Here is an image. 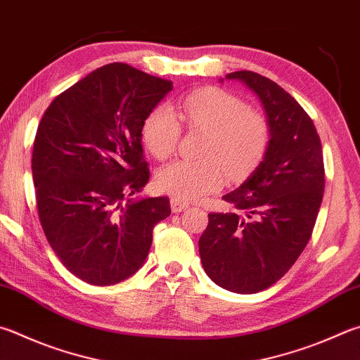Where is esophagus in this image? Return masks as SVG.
<instances>
[{
  "label": "esophagus",
  "mask_w": 360,
  "mask_h": 360,
  "mask_svg": "<svg viewBox=\"0 0 360 360\" xmlns=\"http://www.w3.org/2000/svg\"><path fill=\"white\" fill-rule=\"evenodd\" d=\"M172 211L173 212H182L184 211V209H187L188 207V205L186 201H181L179 198H172Z\"/></svg>",
  "instance_id": "esophagus-1"
}]
</instances>
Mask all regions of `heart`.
I'll return each mask as SVG.
<instances>
[{"instance_id": "heart-1", "label": "heart", "mask_w": 360, "mask_h": 360, "mask_svg": "<svg viewBox=\"0 0 360 360\" xmlns=\"http://www.w3.org/2000/svg\"><path fill=\"white\" fill-rule=\"evenodd\" d=\"M178 115L192 132H202L200 160H176L158 173V187L181 201L217 191L226 174L247 178L259 165L271 140L266 116L247 108L240 97L221 88L195 89L179 97ZM178 116L167 105L151 110L141 127L143 143L158 160L168 159L181 139Z\"/></svg>"}]
</instances>
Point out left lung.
I'll list each match as a JSON object with an SVG mask.
<instances>
[{
  "label": "left lung",
  "mask_w": 360,
  "mask_h": 360,
  "mask_svg": "<svg viewBox=\"0 0 360 360\" xmlns=\"http://www.w3.org/2000/svg\"><path fill=\"white\" fill-rule=\"evenodd\" d=\"M263 102L271 140L263 162L226 202L245 212H211L198 240L202 267L214 283L239 294L278 282L311 238L324 195L323 148L311 117L276 82L238 70Z\"/></svg>",
  "instance_id": "1"
}]
</instances>
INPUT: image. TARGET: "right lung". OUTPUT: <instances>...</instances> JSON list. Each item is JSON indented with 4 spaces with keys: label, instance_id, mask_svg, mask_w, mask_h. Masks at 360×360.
Listing matches in <instances>:
<instances>
[{
    "label": "right lung",
    "instance_id": "1",
    "mask_svg": "<svg viewBox=\"0 0 360 360\" xmlns=\"http://www.w3.org/2000/svg\"><path fill=\"white\" fill-rule=\"evenodd\" d=\"M173 83L129 64L91 72L55 97L32 146L37 214L50 247L83 282L120 283L145 263L167 197L132 200L149 181L141 127Z\"/></svg>",
    "mask_w": 360,
    "mask_h": 360
}]
</instances>
